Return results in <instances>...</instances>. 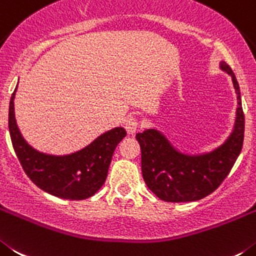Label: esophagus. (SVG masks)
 I'll return each mask as SVG.
<instances>
[{
	"instance_id": "esophagus-1",
	"label": "esophagus",
	"mask_w": 256,
	"mask_h": 256,
	"mask_svg": "<svg viewBox=\"0 0 256 256\" xmlns=\"http://www.w3.org/2000/svg\"><path fill=\"white\" fill-rule=\"evenodd\" d=\"M125 128L128 131V134H135L139 128V120L134 116H128L125 121Z\"/></svg>"
}]
</instances>
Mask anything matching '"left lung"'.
<instances>
[{"label":"left lung","instance_id":"8db88e82","mask_svg":"<svg viewBox=\"0 0 256 256\" xmlns=\"http://www.w3.org/2000/svg\"><path fill=\"white\" fill-rule=\"evenodd\" d=\"M220 68L231 75L237 94L234 131L220 146L209 153L191 156L177 150L156 128L136 134L142 149V178L160 200L185 202L208 196L223 182L240 156L245 132L240 86L234 71L224 61L220 62Z\"/></svg>","mask_w":256,"mask_h":256}]
</instances>
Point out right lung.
<instances>
[{
	"label": "right lung",
	"instance_id": "obj_1",
	"mask_svg": "<svg viewBox=\"0 0 256 256\" xmlns=\"http://www.w3.org/2000/svg\"><path fill=\"white\" fill-rule=\"evenodd\" d=\"M14 90L8 107V130L14 150L26 176L43 191L68 200L93 196L107 178L112 156L126 136L124 128H114L102 134L82 150L68 156H50L32 148L16 125Z\"/></svg>",
	"mask_w": 256,
	"mask_h": 256
}]
</instances>
